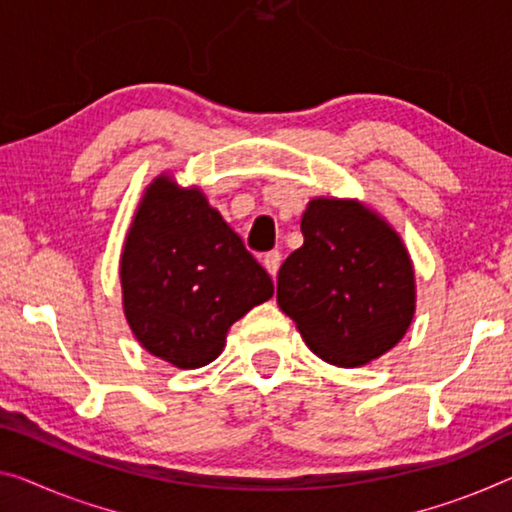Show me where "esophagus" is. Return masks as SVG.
<instances>
[{
  "label": "esophagus",
  "instance_id": "1",
  "mask_svg": "<svg viewBox=\"0 0 512 512\" xmlns=\"http://www.w3.org/2000/svg\"><path fill=\"white\" fill-rule=\"evenodd\" d=\"M281 261H283V258H281L279 251H270V254L263 256V265H265V270L270 272L272 279L277 277V272H279V267H281Z\"/></svg>",
  "mask_w": 512,
  "mask_h": 512
}]
</instances>
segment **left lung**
<instances>
[{
    "label": "left lung",
    "mask_w": 512,
    "mask_h": 512,
    "mask_svg": "<svg viewBox=\"0 0 512 512\" xmlns=\"http://www.w3.org/2000/svg\"><path fill=\"white\" fill-rule=\"evenodd\" d=\"M304 245L283 261L277 302L313 355L357 368L389 352L416 311L414 265L380 212L357 199L316 196Z\"/></svg>",
    "instance_id": "8db88e82"
}]
</instances>
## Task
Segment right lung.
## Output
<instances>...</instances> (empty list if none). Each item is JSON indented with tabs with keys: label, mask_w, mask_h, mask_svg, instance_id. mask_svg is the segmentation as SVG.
<instances>
[{
	"label": "right lung",
	"mask_w": 512,
	"mask_h": 512,
	"mask_svg": "<svg viewBox=\"0 0 512 512\" xmlns=\"http://www.w3.org/2000/svg\"><path fill=\"white\" fill-rule=\"evenodd\" d=\"M119 274L125 320L141 348L183 371L215 361L233 322L274 295L270 274L206 194L169 174L144 190Z\"/></svg>",
	"instance_id": "obj_1"
}]
</instances>
